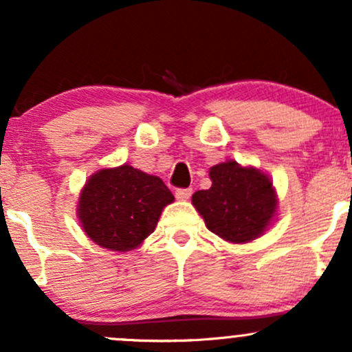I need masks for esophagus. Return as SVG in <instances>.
<instances>
[{"label": "esophagus", "mask_w": 352, "mask_h": 352, "mask_svg": "<svg viewBox=\"0 0 352 352\" xmlns=\"http://www.w3.org/2000/svg\"><path fill=\"white\" fill-rule=\"evenodd\" d=\"M175 197L177 200H188L192 197V188H177Z\"/></svg>", "instance_id": "1"}]
</instances>
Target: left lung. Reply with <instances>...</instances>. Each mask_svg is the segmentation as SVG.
Listing matches in <instances>:
<instances>
[{"mask_svg":"<svg viewBox=\"0 0 352 352\" xmlns=\"http://www.w3.org/2000/svg\"><path fill=\"white\" fill-rule=\"evenodd\" d=\"M210 180L212 187L192 197L210 232L232 243H248L263 235L278 208L270 177L227 160L210 168Z\"/></svg>","mask_w":352,"mask_h":352,"instance_id":"8db88e82","label":"left lung"}]
</instances>
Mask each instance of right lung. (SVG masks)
I'll use <instances>...</instances> for the list:
<instances>
[{"mask_svg": "<svg viewBox=\"0 0 352 352\" xmlns=\"http://www.w3.org/2000/svg\"><path fill=\"white\" fill-rule=\"evenodd\" d=\"M173 195L159 177L124 164L96 172L80 190L78 217L102 248L131 252L155 230Z\"/></svg>", "mask_w": 352, "mask_h": 352, "instance_id": "1", "label": "right lung"}]
</instances>
